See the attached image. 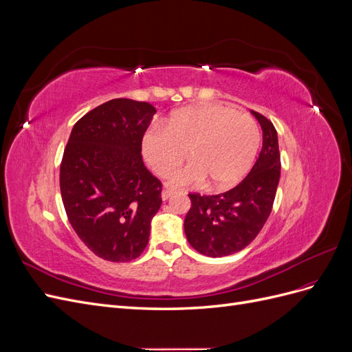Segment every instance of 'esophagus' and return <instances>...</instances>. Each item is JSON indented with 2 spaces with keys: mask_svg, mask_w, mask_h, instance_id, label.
<instances>
[{
  "mask_svg": "<svg viewBox=\"0 0 352 352\" xmlns=\"http://www.w3.org/2000/svg\"><path fill=\"white\" fill-rule=\"evenodd\" d=\"M173 194H175V190H173V189L166 188V189H163V192H162V198H163V199H168L170 197H173Z\"/></svg>",
  "mask_w": 352,
  "mask_h": 352,
  "instance_id": "obj_1",
  "label": "esophagus"
}]
</instances>
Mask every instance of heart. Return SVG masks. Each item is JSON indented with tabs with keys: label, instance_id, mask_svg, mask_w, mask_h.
<instances>
[{
	"label": "heart",
	"instance_id": "b5f03b06",
	"mask_svg": "<svg viewBox=\"0 0 352 352\" xmlns=\"http://www.w3.org/2000/svg\"><path fill=\"white\" fill-rule=\"evenodd\" d=\"M261 144L258 123L250 114L221 104H198L170 114L163 127H151L142 138L144 157L160 176L173 175L175 185L212 189L236 185L250 172Z\"/></svg>",
	"mask_w": 352,
	"mask_h": 352
}]
</instances>
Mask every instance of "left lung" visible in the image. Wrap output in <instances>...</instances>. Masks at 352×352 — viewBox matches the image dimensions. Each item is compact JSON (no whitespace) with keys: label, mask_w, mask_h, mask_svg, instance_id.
<instances>
[{"label":"left lung","mask_w":352,"mask_h":352,"mask_svg":"<svg viewBox=\"0 0 352 352\" xmlns=\"http://www.w3.org/2000/svg\"><path fill=\"white\" fill-rule=\"evenodd\" d=\"M251 113L263 129V148L248 176L219 195L188 194L186 238L190 247L207 257H225L248 247L273 208L280 177L278 132L267 117Z\"/></svg>","instance_id":"obj_1"}]
</instances>
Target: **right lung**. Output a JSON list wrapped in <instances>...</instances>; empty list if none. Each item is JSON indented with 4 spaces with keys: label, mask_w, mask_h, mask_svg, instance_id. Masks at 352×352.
Returning a JSON list of instances; mask_svg holds the SVG:
<instances>
[{
    "label": "right lung",
    "mask_w": 352,
    "mask_h": 352,
    "mask_svg": "<svg viewBox=\"0 0 352 352\" xmlns=\"http://www.w3.org/2000/svg\"><path fill=\"white\" fill-rule=\"evenodd\" d=\"M155 109L116 98L73 126L60 164L61 199L72 228L100 258L140 257L163 185L142 162V138Z\"/></svg>",
    "instance_id": "obj_1"
}]
</instances>
